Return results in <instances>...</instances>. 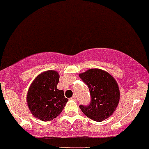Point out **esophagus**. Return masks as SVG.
<instances>
[{
  "mask_svg": "<svg viewBox=\"0 0 149 149\" xmlns=\"http://www.w3.org/2000/svg\"><path fill=\"white\" fill-rule=\"evenodd\" d=\"M71 100H76V97L75 95H73V97L71 98Z\"/></svg>",
  "mask_w": 149,
  "mask_h": 149,
  "instance_id": "esophagus-1",
  "label": "esophagus"
}]
</instances>
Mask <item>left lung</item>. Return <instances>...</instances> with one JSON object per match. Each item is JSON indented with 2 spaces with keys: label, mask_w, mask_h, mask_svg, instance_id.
I'll use <instances>...</instances> for the list:
<instances>
[{
  "label": "left lung",
  "mask_w": 149,
  "mask_h": 149,
  "mask_svg": "<svg viewBox=\"0 0 149 149\" xmlns=\"http://www.w3.org/2000/svg\"><path fill=\"white\" fill-rule=\"evenodd\" d=\"M88 86L91 97L88 105H80L85 115L95 122H102L110 117L120 101V93L115 79L103 70L91 68L79 74Z\"/></svg>",
  "instance_id": "left-lung-1"
}]
</instances>
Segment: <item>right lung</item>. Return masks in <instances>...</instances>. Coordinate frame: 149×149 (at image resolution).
<instances>
[{
    "mask_svg": "<svg viewBox=\"0 0 149 149\" xmlns=\"http://www.w3.org/2000/svg\"><path fill=\"white\" fill-rule=\"evenodd\" d=\"M59 75L56 71H47L37 76L29 86L27 102L33 116L47 122L56 118L64 108L68 100L63 91L57 89Z\"/></svg>",
    "mask_w": 149,
    "mask_h": 149,
    "instance_id": "right-lung-1",
    "label": "right lung"
}]
</instances>
